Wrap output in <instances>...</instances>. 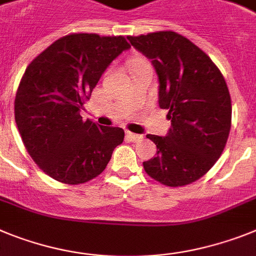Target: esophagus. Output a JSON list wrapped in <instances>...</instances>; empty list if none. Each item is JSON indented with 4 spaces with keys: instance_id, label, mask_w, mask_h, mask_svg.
I'll return each mask as SVG.
<instances>
[{
    "instance_id": "esophagus-1",
    "label": "esophagus",
    "mask_w": 256,
    "mask_h": 256,
    "mask_svg": "<svg viewBox=\"0 0 256 256\" xmlns=\"http://www.w3.org/2000/svg\"><path fill=\"white\" fill-rule=\"evenodd\" d=\"M126 136H128L131 142H139L143 139V135L134 134V132H130V131H126Z\"/></svg>"
}]
</instances>
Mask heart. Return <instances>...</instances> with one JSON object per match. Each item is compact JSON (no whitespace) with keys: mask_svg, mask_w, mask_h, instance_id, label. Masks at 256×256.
<instances>
[{"mask_svg":"<svg viewBox=\"0 0 256 256\" xmlns=\"http://www.w3.org/2000/svg\"><path fill=\"white\" fill-rule=\"evenodd\" d=\"M143 63H146L144 59H142V58H136V59H132L130 63L131 66H139V64H143Z\"/></svg>","mask_w":256,"mask_h":256,"instance_id":"b5f03b06","label":"heart"}]
</instances>
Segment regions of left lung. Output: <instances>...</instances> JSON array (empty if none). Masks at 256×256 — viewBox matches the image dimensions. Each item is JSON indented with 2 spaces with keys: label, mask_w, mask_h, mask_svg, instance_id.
Segmentation results:
<instances>
[{
  "label": "left lung",
  "mask_w": 256,
  "mask_h": 256,
  "mask_svg": "<svg viewBox=\"0 0 256 256\" xmlns=\"http://www.w3.org/2000/svg\"><path fill=\"white\" fill-rule=\"evenodd\" d=\"M128 40L152 60L160 82L158 104L171 120L166 136L146 135L157 156L143 162L144 170L168 186L198 180L220 157L230 135L232 104L223 74L208 54L179 33L165 30Z\"/></svg>",
  "instance_id": "1"
}]
</instances>
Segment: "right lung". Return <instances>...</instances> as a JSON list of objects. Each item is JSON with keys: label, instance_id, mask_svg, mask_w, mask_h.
Segmentation results:
<instances>
[{"label": "right lung", "instance_id": "right-lung-1", "mask_svg": "<svg viewBox=\"0 0 256 256\" xmlns=\"http://www.w3.org/2000/svg\"><path fill=\"white\" fill-rule=\"evenodd\" d=\"M130 48L124 36L72 33L26 66L15 122L33 161L55 180L74 186L94 179L124 142L121 128L84 121L80 110L106 66Z\"/></svg>", "mask_w": 256, "mask_h": 256}]
</instances>
